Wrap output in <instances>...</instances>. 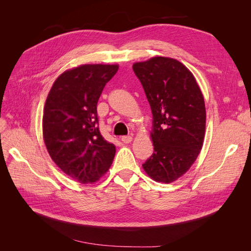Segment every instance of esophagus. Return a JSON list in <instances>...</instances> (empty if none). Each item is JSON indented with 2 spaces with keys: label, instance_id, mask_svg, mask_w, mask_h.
Here are the masks:
<instances>
[{
  "label": "esophagus",
  "instance_id": "1",
  "mask_svg": "<svg viewBox=\"0 0 251 251\" xmlns=\"http://www.w3.org/2000/svg\"><path fill=\"white\" fill-rule=\"evenodd\" d=\"M132 140H133L132 136H123V137H121V141L125 143H130Z\"/></svg>",
  "mask_w": 251,
  "mask_h": 251
}]
</instances>
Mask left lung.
<instances>
[{"label":"left lung","instance_id":"1","mask_svg":"<svg viewBox=\"0 0 251 251\" xmlns=\"http://www.w3.org/2000/svg\"><path fill=\"white\" fill-rule=\"evenodd\" d=\"M153 114L154 153L142 164L149 176L171 183L185 174L203 146L206 112L193 73L177 59L156 56L135 63Z\"/></svg>","mask_w":251,"mask_h":251}]
</instances>
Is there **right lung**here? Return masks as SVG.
<instances>
[{
	"label": "right lung",
	"mask_w": 251,
	"mask_h": 251,
	"mask_svg": "<svg viewBox=\"0 0 251 251\" xmlns=\"http://www.w3.org/2000/svg\"><path fill=\"white\" fill-rule=\"evenodd\" d=\"M118 65H81L62 73L48 94L43 136L53 161L80 183H93L108 172L115 146L98 127L97 102Z\"/></svg>",
	"instance_id": "add662e5"
}]
</instances>
